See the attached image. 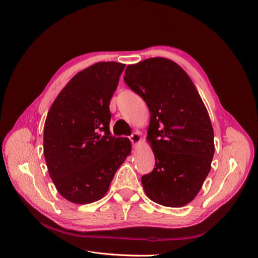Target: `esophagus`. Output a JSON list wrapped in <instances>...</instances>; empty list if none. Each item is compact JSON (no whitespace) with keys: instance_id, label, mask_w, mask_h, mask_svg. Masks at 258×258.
<instances>
[{"instance_id":"1","label":"esophagus","mask_w":258,"mask_h":258,"mask_svg":"<svg viewBox=\"0 0 258 258\" xmlns=\"http://www.w3.org/2000/svg\"><path fill=\"white\" fill-rule=\"evenodd\" d=\"M130 140L135 145H138L140 142H141V136H140L139 132H135V134H132L130 136Z\"/></svg>"}]
</instances>
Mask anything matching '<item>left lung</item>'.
Segmentation results:
<instances>
[{
    "label": "left lung",
    "mask_w": 258,
    "mask_h": 258,
    "mask_svg": "<svg viewBox=\"0 0 258 258\" xmlns=\"http://www.w3.org/2000/svg\"><path fill=\"white\" fill-rule=\"evenodd\" d=\"M123 81L151 112L146 140L155 168L141 182L156 204L181 208L201 189L214 155V131L207 107L184 70L155 57L129 64Z\"/></svg>",
    "instance_id": "obj_1"
}]
</instances>
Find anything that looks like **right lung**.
Wrapping results in <instances>:
<instances>
[{"mask_svg": "<svg viewBox=\"0 0 258 258\" xmlns=\"http://www.w3.org/2000/svg\"><path fill=\"white\" fill-rule=\"evenodd\" d=\"M124 64L107 61L74 75L51 104L44 156L58 192L76 205L104 197L131 153L128 138L111 136L110 105Z\"/></svg>", "mask_w": 258, "mask_h": 258, "instance_id": "obj_1", "label": "right lung"}]
</instances>
